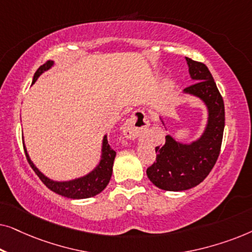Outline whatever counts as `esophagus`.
Returning a JSON list of instances; mask_svg holds the SVG:
<instances>
[{
    "instance_id": "34e87169",
    "label": "esophagus",
    "mask_w": 252,
    "mask_h": 252,
    "mask_svg": "<svg viewBox=\"0 0 252 252\" xmlns=\"http://www.w3.org/2000/svg\"><path fill=\"white\" fill-rule=\"evenodd\" d=\"M148 126H149V120H148L146 113L136 112L124 125V135L128 137V139H137V137L143 135V133L147 130Z\"/></svg>"
}]
</instances>
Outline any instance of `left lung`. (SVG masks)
Listing matches in <instances>:
<instances>
[{
	"mask_svg": "<svg viewBox=\"0 0 252 252\" xmlns=\"http://www.w3.org/2000/svg\"><path fill=\"white\" fill-rule=\"evenodd\" d=\"M195 82L185 93L195 95L208 106L209 119L201 139L182 144L167 135L163 146L156 147V160L147 175L156 187L168 191L187 190L201 184L215 166L221 148L225 127V105L212 74L205 64L186 57Z\"/></svg>",
	"mask_w": 252,
	"mask_h": 252,
	"instance_id": "1",
	"label": "left lung"
}]
</instances>
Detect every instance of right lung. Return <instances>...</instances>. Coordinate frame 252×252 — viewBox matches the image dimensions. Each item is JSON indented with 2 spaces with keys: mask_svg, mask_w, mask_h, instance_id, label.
Here are the masks:
<instances>
[{
  "mask_svg": "<svg viewBox=\"0 0 252 252\" xmlns=\"http://www.w3.org/2000/svg\"><path fill=\"white\" fill-rule=\"evenodd\" d=\"M53 65V61H47L43 65H41V66L36 70L35 73H34L32 84H34V82L37 80V78L40 77L41 73L49 70ZM24 150H25L26 158L27 160H29L31 167L33 168V171L35 172L37 177L40 178V180L42 181L50 190H53L58 195L64 196V197L73 199L88 198L99 194V192L108 186L110 179H111L113 160H115L116 157V151L110 147V144L108 143V137L104 136L102 147V159L94 171L91 172V173L87 175H85V177L75 179V180L57 182L44 177V175L34 166L32 161H31L25 147H24Z\"/></svg>",
  "mask_w": 252,
  "mask_h": 252,
  "instance_id": "obj_1",
  "label": "right lung"
}]
</instances>
